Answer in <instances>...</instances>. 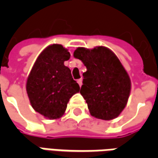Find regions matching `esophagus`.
Listing matches in <instances>:
<instances>
[{
	"mask_svg": "<svg viewBox=\"0 0 158 158\" xmlns=\"http://www.w3.org/2000/svg\"><path fill=\"white\" fill-rule=\"evenodd\" d=\"M77 82H78V84L79 85V86L81 87V85H82V82H83V79H79L77 80Z\"/></svg>",
	"mask_w": 158,
	"mask_h": 158,
	"instance_id": "esophagus-1",
	"label": "esophagus"
}]
</instances>
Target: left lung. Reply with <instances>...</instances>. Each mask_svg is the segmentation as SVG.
I'll return each mask as SVG.
<instances>
[{
	"mask_svg": "<svg viewBox=\"0 0 158 158\" xmlns=\"http://www.w3.org/2000/svg\"><path fill=\"white\" fill-rule=\"evenodd\" d=\"M87 69L80 94L92 116L103 120L117 118L125 107L131 83L117 56L104 46L79 47L73 52Z\"/></svg>",
	"mask_w": 158,
	"mask_h": 158,
	"instance_id": "8db88e82",
	"label": "left lung"
}]
</instances>
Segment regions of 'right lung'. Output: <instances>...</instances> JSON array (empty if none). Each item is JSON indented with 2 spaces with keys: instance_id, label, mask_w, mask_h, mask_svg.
<instances>
[{
  "instance_id": "add662e5",
  "label": "right lung",
  "mask_w": 158,
  "mask_h": 158,
  "mask_svg": "<svg viewBox=\"0 0 158 158\" xmlns=\"http://www.w3.org/2000/svg\"><path fill=\"white\" fill-rule=\"evenodd\" d=\"M69 58L70 53L62 45H49L38 56L27 80L31 106L49 119L62 117L69 99L80 89L64 65Z\"/></svg>"
}]
</instances>
